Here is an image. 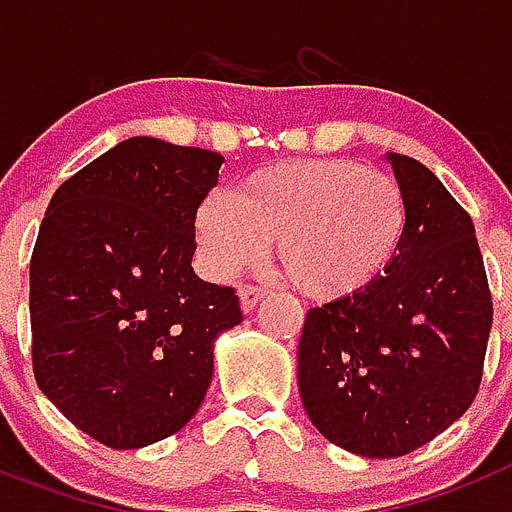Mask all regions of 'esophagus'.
<instances>
[{
  "mask_svg": "<svg viewBox=\"0 0 512 512\" xmlns=\"http://www.w3.org/2000/svg\"><path fill=\"white\" fill-rule=\"evenodd\" d=\"M265 293H268V288H262V286H242V288H239V301H242V309L244 311L255 309L257 301L265 299Z\"/></svg>",
  "mask_w": 512,
  "mask_h": 512,
  "instance_id": "obj_1",
  "label": "esophagus"
}]
</instances>
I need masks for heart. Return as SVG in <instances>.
Returning a JSON list of instances; mask_svg holds the SVG:
<instances>
[{"mask_svg":"<svg viewBox=\"0 0 512 512\" xmlns=\"http://www.w3.org/2000/svg\"><path fill=\"white\" fill-rule=\"evenodd\" d=\"M203 265L229 278L275 257L309 299L366 291L386 273L407 229L402 185L353 159H288L244 175L231 195H208L195 213Z\"/></svg>","mask_w":512,"mask_h":512,"instance_id":"1","label":"heart"}]
</instances>
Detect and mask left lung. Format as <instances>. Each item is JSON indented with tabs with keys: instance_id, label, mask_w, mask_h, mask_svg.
Wrapping results in <instances>:
<instances>
[{
	"instance_id": "1",
	"label": "left lung",
	"mask_w": 512,
	"mask_h": 512,
	"mask_svg": "<svg viewBox=\"0 0 512 512\" xmlns=\"http://www.w3.org/2000/svg\"><path fill=\"white\" fill-rule=\"evenodd\" d=\"M389 162L407 203L397 257L366 291L309 309L299 340L306 415L366 459L415 451L469 410L492 330L471 216L422 162Z\"/></svg>"
}]
</instances>
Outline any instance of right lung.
<instances>
[{"label":"right lung","mask_w":512,"mask_h":512,"mask_svg":"<svg viewBox=\"0 0 512 512\" xmlns=\"http://www.w3.org/2000/svg\"><path fill=\"white\" fill-rule=\"evenodd\" d=\"M219 151L133 136L61 182L30 257L33 373L108 448L157 443L198 412L234 288L195 275V213Z\"/></svg>","instance_id":"1"}]
</instances>
